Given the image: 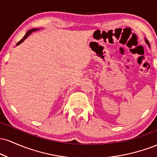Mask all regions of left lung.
I'll use <instances>...</instances> for the list:
<instances>
[{"label":"left lung","instance_id":"left-lung-1","mask_svg":"<svg viewBox=\"0 0 157 157\" xmlns=\"http://www.w3.org/2000/svg\"><path fill=\"white\" fill-rule=\"evenodd\" d=\"M145 42H146V44H148V45H149V44H148V41H147V40H145Z\"/></svg>","mask_w":157,"mask_h":157}]
</instances>
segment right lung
Segmentation results:
<instances>
[{"label":"right lung","mask_w":157,"mask_h":157,"mask_svg":"<svg viewBox=\"0 0 157 157\" xmlns=\"http://www.w3.org/2000/svg\"><path fill=\"white\" fill-rule=\"evenodd\" d=\"M38 29H30V30H29V31H28V32H27V33L26 34V35H25V36H24V37H23V38H22V39H21V40H20L18 43H17V45H19L20 44H21V43H22V42H23V40H25V39H26V37H28V36H29V35H30V34H31V33H32V32H35V31H36V30H38Z\"/></svg>","instance_id":"obj_1"}]
</instances>
